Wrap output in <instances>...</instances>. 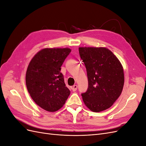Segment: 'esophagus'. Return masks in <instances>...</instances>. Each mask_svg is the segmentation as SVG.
I'll use <instances>...</instances> for the list:
<instances>
[{"mask_svg":"<svg viewBox=\"0 0 146 146\" xmlns=\"http://www.w3.org/2000/svg\"><path fill=\"white\" fill-rule=\"evenodd\" d=\"M77 85H74L72 87V91H74V92H75V91H76V90H77Z\"/></svg>","mask_w":146,"mask_h":146,"instance_id":"obj_1","label":"esophagus"}]
</instances>
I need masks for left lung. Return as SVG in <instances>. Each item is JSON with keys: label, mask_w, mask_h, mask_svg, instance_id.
Here are the masks:
<instances>
[{"label": "left lung", "mask_w": 146, "mask_h": 146, "mask_svg": "<svg viewBox=\"0 0 146 146\" xmlns=\"http://www.w3.org/2000/svg\"><path fill=\"white\" fill-rule=\"evenodd\" d=\"M88 79L87 91L82 94L92 111L111 107L120 96L124 83L122 66L111 51L105 47H79Z\"/></svg>", "instance_id": "8db88e82"}]
</instances>
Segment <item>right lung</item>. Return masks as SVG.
Returning <instances> with one entry per match:
<instances>
[{"label":"right lung","mask_w":146,"mask_h":146,"mask_svg":"<svg viewBox=\"0 0 146 146\" xmlns=\"http://www.w3.org/2000/svg\"><path fill=\"white\" fill-rule=\"evenodd\" d=\"M71 50L69 48H46L35 55L26 72L27 90L38 106L48 111L60 109L70 94L60 72Z\"/></svg>","instance_id":"right-lung-1"}]
</instances>
